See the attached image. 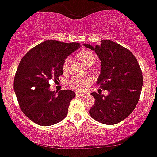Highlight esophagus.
<instances>
[{"instance_id": "esophagus-1", "label": "esophagus", "mask_w": 157, "mask_h": 157, "mask_svg": "<svg viewBox=\"0 0 157 157\" xmlns=\"http://www.w3.org/2000/svg\"><path fill=\"white\" fill-rule=\"evenodd\" d=\"M76 95H77V96H78V97H84V96H86L87 95V94H85V93H77L76 94Z\"/></svg>"}]
</instances>
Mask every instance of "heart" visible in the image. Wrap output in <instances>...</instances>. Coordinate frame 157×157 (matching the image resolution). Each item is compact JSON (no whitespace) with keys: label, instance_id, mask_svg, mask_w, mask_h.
I'll use <instances>...</instances> for the list:
<instances>
[{"label":"heart","instance_id":"obj_1","mask_svg":"<svg viewBox=\"0 0 157 157\" xmlns=\"http://www.w3.org/2000/svg\"><path fill=\"white\" fill-rule=\"evenodd\" d=\"M77 58L79 60H80L86 66L92 65L95 61V56L94 54V53L88 50H82V51L79 52L77 54ZM69 62H70L69 58H66L64 61L63 65H62V70L64 72H65L68 69ZM88 84H89V80L88 79L73 78L69 81V86L71 87V88H73V89L77 90V91L84 90L87 88Z\"/></svg>","mask_w":157,"mask_h":157}]
</instances>
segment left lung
<instances>
[{
	"label": "left lung",
	"instance_id": "left-lung-1",
	"mask_svg": "<svg viewBox=\"0 0 157 157\" xmlns=\"http://www.w3.org/2000/svg\"><path fill=\"white\" fill-rule=\"evenodd\" d=\"M84 46L99 57L101 71L96 84L108 91L107 95L91 94L95 103L90 109V115L106 125L122 122L133 112L141 95L143 77L138 62L129 50L113 41L102 40L99 46Z\"/></svg>",
	"mask_w": 157,
	"mask_h": 157
}]
</instances>
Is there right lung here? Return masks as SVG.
<instances>
[{
	"instance_id": "right-lung-1",
	"label": "right lung",
	"mask_w": 157,
	"mask_h": 157,
	"mask_svg": "<svg viewBox=\"0 0 157 157\" xmlns=\"http://www.w3.org/2000/svg\"><path fill=\"white\" fill-rule=\"evenodd\" d=\"M78 43L46 40L29 50L20 61L14 79V91L22 111L30 120L48 126L67 115L74 92L50 90V80H58L68 56L80 48Z\"/></svg>"
}]
</instances>
